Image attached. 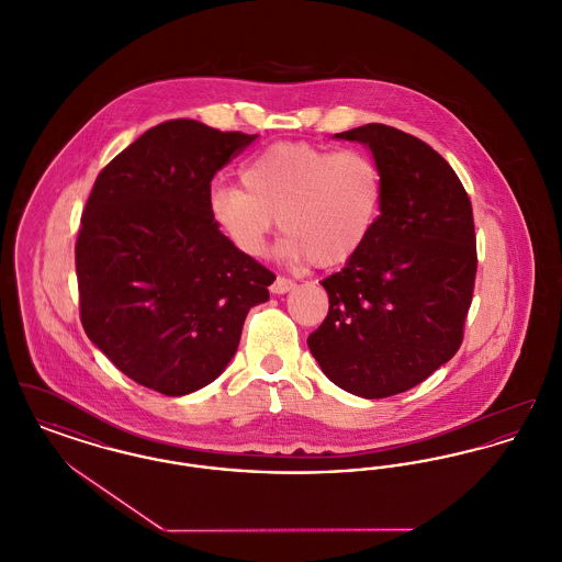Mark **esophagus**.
Here are the masks:
<instances>
[{
  "label": "esophagus",
  "mask_w": 562,
  "mask_h": 562,
  "mask_svg": "<svg viewBox=\"0 0 562 562\" xmlns=\"http://www.w3.org/2000/svg\"><path fill=\"white\" fill-rule=\"evenodd\" d=\"M293 286H295V282H293V280L278 276V278L273 280V284H271V293H273V295H284V293L293 291Z\"/></svg>",
  "instance_id": "34e87169"
}]
</instances>
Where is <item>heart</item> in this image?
Segmentation results:
<instances>
[{
  "label": "heart",
  "instance_id": "obj_1",
  "mask_svg": "<svg viewBox=\"0 0 562 562\" xmlns=\"http://www.w3.org/2000/svg\"><path fill=\"white\" fill-rule=\"evenodd\" d=\"M239 180L244 189L214 184L207 212L233 248L252 259L263 255L278 216L284 259H310L323 269L344 265L380 216V169L357 150L278 142L248 159Z\"/></svg>",
  "mask_w": 562,
  "mask_h": 562
}]
</instances>
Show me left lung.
<instances>
[{"mask_svg":"<svg viewBox=\"0 0 562 562\" xmlns=\"http://www.w3.org/2000/svg\"><path fill=\"white\" fill-rule=\"evenodd\" d=\"M335 137L371 150L382 205L363 248L321 282L329 314L307 346L333 384L384 398L425 382L461 348L477 269L473 210L454 169L423 139L380 123Z\"/></svg>","mask_w":562,"mask_h":562,"instance_id":"1","label":"left lung"}]
</instances>
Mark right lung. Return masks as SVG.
<instances>
[{"label":"right lung","mask_w":562,"mask_h":562,"mask_svg":"<svg viewBox=\"0 0 562 562\" xmlns=\"http://www.w3.org/2000/svg\"><path fill=\"white\" fill-rule=\"evenodd\" d=\"M257 135L176 119L103 167L76 241L80 321L133 382L167 396L216 380L276 276L207 212L210 182Z\"/></svg>","instance_id":"right-lung-1"}]
</instances>
